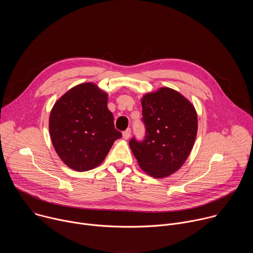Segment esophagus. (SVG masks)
Segmentation results:
<instances>
[{
    "instance_id": "1",
    "label": "esophagus",
    "mask_w": 253,
    "mask_h": 253,
    "mask_svg": "<svg viewBox=\"0 0 253 253\" xmlns=\"http://www.w3.org/2000/svg\"><path fill=\"white\" fill-rule=\"evenodd\" d=\"M122 136H123V139H124V140H128V139L130 138V136H131V129L129 128V129H127L126 131H124L123 134H122Z\"/></svg>"
}]
</instances>
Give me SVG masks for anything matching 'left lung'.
I'll list each match as a JSON object with an SVG mask.
<instances>
[{"mask_svg": "<svg viewBox=\"0 0 253 253\" xmlns=\"http://www.w3.org/2000/svg\"><path fill=\"white\" fill-rule=\"evenodd\" d=\"M146 137L132 139L129 146L140 168L154 178H166L187 160L197 135L194 105L181 93L168 87L141 98Z\"/></svg>", "mask_w": 253, "mask_h": 253, "instance_id": "left-lung-1", "label": "left lung"}]
</instances>
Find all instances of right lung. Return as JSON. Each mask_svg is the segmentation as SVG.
Here are the masks:
<instances>
[{
  "mask_svg": "<svg viewBox=\"0 0 253 253\" xmlns=\"http://www.w3.org/2000/svg\"><path fill=\"white\" fill-rule=\"evenodd\" d=\"M107 103L108 94L92 82L71 88L55 102L49 117L50 137L69 168L78 172L96 168L122 137Z\"/></svg>",
  "mask_w": 253,
  "mask_h": 253,
  "instance_id": "right-lung-1",
  "label": "right lung"
}]
</instances>
